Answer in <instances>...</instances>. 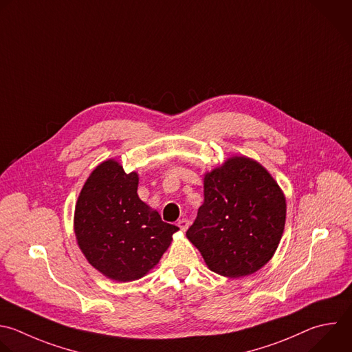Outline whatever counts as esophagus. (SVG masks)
Listing matches in <instances>:
<instances>
[{"label": "esophagus", "instance_id": "obj_1", "mask_svg": "<svg viewBox=\"0 0 352 352\" xmlns=\"http://www.w3.org/2000/svg\"><path fill=\"white\" fill-rule=\"evenodd\" d=\"M177 225L179 226V229H181L182 232H185V230L188 229V226H189V221L185 219V218H182V219H179V221L177 222Z\"/></svg>", "mask_w": 352, "mask_h": 352}]
</instances>
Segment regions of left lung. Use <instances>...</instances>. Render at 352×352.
Here are the masks:
<instances>
[{
	"label": "left lung",
	"instance_id": "left-lung-1",
	"mask_svg": "<svg viewBox=\"0 0 352 352\" xmlns=\"http://www.w3.org/2000/svg\"><path fill=\"white\" fill-rule=\"evenodd\" d=\"M204 201L186 238L210 271L242 278L275 254L286 222L283 190L258 162L228 157L204 174Z\"/></svg>",
	"mask_w": 352,
	"mask_h": 352
}]
</instances>
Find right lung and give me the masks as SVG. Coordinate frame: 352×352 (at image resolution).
Listing matches in <instances>:
<instances>
[{"label":"right lung","mask_w":352,"mask_h":352,"mask_svg":"<svg viewBox=\"0 0 352 352\" xmlns=\"http://www.w3.org/2000/svg\"><path fill=\"white\" fill-rule=\"evenodd\" d=\"M138 173L109 159L87 178L74 208V235L87 261L103 276L133 282L153 270L179 229L137 193Z\"/></svg>","instance_id":"obj_1"}]
</instances>
